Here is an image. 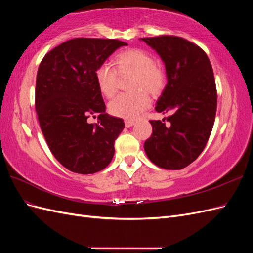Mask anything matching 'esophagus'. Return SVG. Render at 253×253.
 <instances>
[{
    "instance_id": "1",
    "label": "esophagus",
    "mask_w": 253,
    "mask_h": 253,
    "mask_svg": "<svg viewBox=\"0 0 253 253\" xmlns=\"http://www.w3.org/2000/svg\"><path fill=\"white\" fill-rule=\"evenodd\" d=\"M134 124H135V122H134L133 120H126V121H125V125H126V127H129V126H134Z\"/></svg>"
}]
</instances>
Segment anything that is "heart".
I'll use <instances>...</instances> for the list:
<instances>
[{
  "instance_id": "b5f03b06",
  "label": "heart",
  "mask_w": 253,
  "mask_h": 253,
  "mask_svg": "<svg viewBox=\"0 0 253 253\" xmlns=\"http://www.w3.org/2000/svg\"><path fill=\"white\" fill-rule=\"evenodd\" d=\"M115 68L108 63L99 65L95 71L97 86L105 97H113L117 90L118 75L131 76L128 82L129 93L119 94L110 102V111L115 116L135 119L149 108L150 97L158 96L167 84L165 68L154 62L149 52L138 48L126 49L114 58Z\"/></svg>"
}]
</instances>
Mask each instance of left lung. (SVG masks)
I'll return each mask as SVG.
<instances>
[{
	"instance_id": "obj_1",
	"label": "left lung",
	"mask_w": 253,
	"mask_h": 253,
	"mask_svg": "<svg viewBox=\"0 0 253 253\" xmlns=\"http://www.w3.org/2000/svg\"><path fill=\"white\" fill-rule=\"evenodd\" d=\"M164 61L168 83L155 110L171 113L168 125L150 120L153 132L144 142L151 162L180 170L200 156L215 120L217 93L210 60L196 44L176 36L141 38Z\"/></svg>"
}]
</instances>
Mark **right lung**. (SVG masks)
Listing matches in <instances>:
<instances>
[{
	"instance_id": "obj_1",
	"label": "right lung",
	"mask_w": 253,
	"mask_h": 253,
	"mask_svg": "<svg viewBox=\"0 0 253 253\" xmlns=\"http://www.w3.org/2000/svg\"><path fill=\"white\" fill-rule=\"evenodd\" d=\"M126 45L116 39L75 38L41 61L36 81L38 120L52 155L74 173L101 171L114 156L125 122L105 113L95 71ZM95 113L99 114L98 124H88Z\"/></svg>"
}]
</instances>
